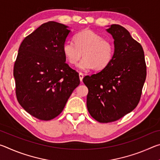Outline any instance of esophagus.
<instances>
[{
  "label": "esophagus",
  "instance_id": "esophagus-1",
  "mask_svg": "<svg viewBox=\"0 0 160 160\" xmlns=\"http://www.w3.org/2000/svg\"><path fill=\"white\" fill-rule=\"evenodd\" d=\"M83 77H84V75H83V73H82V72H80V73H79V78H80V82H82V78H83Z\"/></svg>",
  "mask_w": 160,
  "mask_h": 160
}]
</instances>
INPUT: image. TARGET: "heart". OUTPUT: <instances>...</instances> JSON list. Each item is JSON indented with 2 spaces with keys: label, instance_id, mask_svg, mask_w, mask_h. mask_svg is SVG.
Wrapping results in <instances>:
<instances>
[{
  "label": "heart",
  "instance_id": "b5f03b06",
  "mask_svg": "<svg viewBox=\"0 0 160 160\" xmlns=\"http://www.w3.org/2000/svg\"><path fill=\"white\" fill-rule=\"evenodd\" d=\"M62 51L70 64H76L83 55V58L77 65L80 70L95 68L102 70L112 62L114 47L112 42L104 39L101 35L90 29H84L74 36V42H66Z\"/></svg>",
  "mask_w": 160,
  "mask_h": 160
}]
</instances>
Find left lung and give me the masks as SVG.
I'll return each instance as SVG.
<instances>
[{
    "mask_svg": "<svg viewBox=\"0 0 160 160\" xmlns=\"http://www.w3.org/2000/svg\"><path fill=\"white\" fill-rule=\"evenodd\" d=\"M106 31L113 39L112 61L82 80L88 88V112L100 123L118 120L137 107L147 74L142 46L129 32L118 25L107 26Z\"/></svg>",
    "mask_w": 160,
    "mask_h": 160,
    "instance_id": "1",
    "label": "left lung"
}]
</instances>
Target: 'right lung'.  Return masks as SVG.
<instances>
[{
    "mask_svg": "<svg viewBox=\"0 0 160 160\" xmlns=\"http://www.w3.org/2000/svg\"><path fill=\"white\" fill-rule=\"evenodd\" d=\"M68 28L53 21L42 24L18 49L13 70L16 96L21 107L40 120L60 114L80 84L79 74L66 63L62 51Z\"/></svg>",
    "mask_w": 160,
    "mask_h": 160,
    "instance_id": "obj_1",
    "label": "right lung"
}]
</instances>
